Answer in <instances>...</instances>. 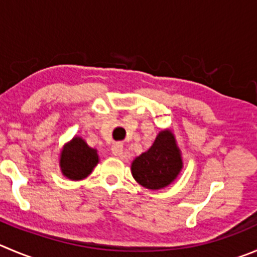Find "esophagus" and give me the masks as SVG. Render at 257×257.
<instances>
[{"instance_id":"1","label":"esophagus","mask_w":257,"mask_h":257,"mask_svg":"<svg viewBox=\"0 0 257 257\" xmlns=\"http://www.w3.org/2000/svg\"><path fill=\"white\" fill-rule=\"evenodd\" d=\"M111 151H112V154H113V155L119 156L122 154V151H123V145H122L121 143L113 144V145H112V148H111Z\"/></svg>"}]
</instances>
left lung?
<instances>
[{
    "label": "left lung",
    "mask_w": 257,
    "mask_h": 257,
    "mask_svg": "<svg viewBox=\"0 0 257 257\" xmlns=\"http://www.w3.org/2000/svg\"><path fill=\"white\" fill-rule=\"evenodd\" d=\"M183 168L179 149L170 131H161L146 153L131 165L136 182L148 189H160L169 185Z\"/></svg>",
    "instance_id": "left-lung-1"
}]
</instances>
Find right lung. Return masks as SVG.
<instances>
[{"label": "right lung", "mask_w": 257, "mask_h": 257, "mask_svg": "<svg viewBox=\"0 0 257 257\" xmlns=\"http://www.w3.org/2000/svg\"><path fill=\"white\" fill-rule=\"evenodd\" d=\"M98 163V155L84 140L74 138L64 146L60 155V168L63 174L72 180L84 179L92 173Z\"/></svg>", "instance_id": "1"}]
</instances>
